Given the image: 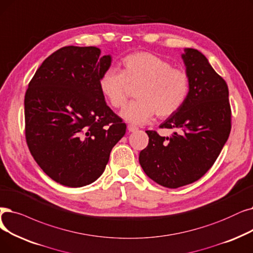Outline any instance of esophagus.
<instances>
[{
	"instance_id": "esophagus-1",
	"label": "esophagus",
	"mask_w": 253,
	"mask_h": 253,
	"mask_svg": "<svg viewBox=\"0 0 253 253\" xmlns=\"http://www.w3.org/2000/svg\"><path fill=\"white\" fill-rule=\"evenodd\" d=\"M127 129L129 130V132H135V131L138 130V128L136 126H134V125H128Z\"/></svg>"
}]
</instances>
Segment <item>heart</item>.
Here are the masks:
<instances>
[{"label": "heart", "instance_id": "obj_1", "mask_svg": "<svg viewBox=\"0 0 253 253\" xmlns=\"http://www.w3.org/2000/svg\"><path fill=\"white\" fill-rule=\"evenodd\" d=\"M123 69H106L99 79V89L113 107H123L130 86H136V100L122 111V117L134 124H144L155 115L168 118L177 113L187 99L190 81L188 73L173 68L156 54L139 51L122 60Z\"/></svg>", "mask_w": 253, "mask_h": 253}]
</instances>
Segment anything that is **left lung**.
I'll use <instances>...</instances> for the list:
<instances>
[{"instance_id":"left-lung-1","label":"left lung","mask_w":253,"mask_h":253,"mask_svg":"<svg viewBox=\"0 0 253 253\" xmlns=\"http://www.w3.org/2000/svg\"><path fill=\"white\" fill-rule=\"evenodd\" d=\"M182 59L190 81L187 99L160 128L177 129L170 137L146 131L149 144L139 153L146 174L157 184L178 188L191 184L212 168L232 128L225 81L204 54L185 48Z\"/></svg>"}]
</instances>
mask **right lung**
Wrapping results in <instances>:
<instances>
[{"label": "right lung", "mask_w": 253, "mask_h": 253, "mask_svg": "<svg viewBox=\"0 0 253 253\" xmlns=\"http://www.w3.org/2000/svg\"><path fill=\"white\" fill-rule=\"evenodd\" d=\"M95 46H65L46 58L25 96L29 150L49 178L83 187L105 169L126 124L106 105L100 75L112 57Z\"/></svg>", "instance_id": "obj_1"}]
</instances>
